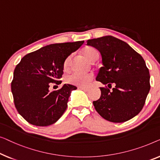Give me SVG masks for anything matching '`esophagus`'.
Returning <instances> with one entry per match:
<instances>
[{
	"mask_svg": "<svg viewBox=\"0 0 160 160\" xmlns=\"http://www.w3.org/2000/svg\"><path fill=\"white\" fill-rule=\"evenodd\" d=\"M79 88H80V89H81V90H82V91H85V92H88V91H89V90H90V88H83V87H80Z\"/></svg>",
	"mask_w": 160,
	"mask_h": 160,
	"instance_id": "obj_1",
	"label": "esophagus"
}]
</instances>
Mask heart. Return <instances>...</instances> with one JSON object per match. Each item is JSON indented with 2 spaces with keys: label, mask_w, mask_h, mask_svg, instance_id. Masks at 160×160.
Returning <instances> with one entry per match:
<instances>
[{
  "label": "heart",
  "mask_w": 160,
  "mask_h": 160,
  "mask_svg": "<svg viewBox=\"0 0 160 160\" xmlns=\"http://www.w3.org/2000/svg\"><path fill=\"white\" fill-rule=\"evenodd\" d=\"M83 54L88 59L90 62H93L96 58H98L99 53L98 51L91 47H88L83 50ZM71 57H68L65 59L64 62V68L67 69L70 64ZM93 79V74H82L78 72H73L69 75L67 77V82L70 83L72 85H76L80 87H86L89 85L90 83Z\"/></svg>",
  "instance_id": "1"
}]
</instances>
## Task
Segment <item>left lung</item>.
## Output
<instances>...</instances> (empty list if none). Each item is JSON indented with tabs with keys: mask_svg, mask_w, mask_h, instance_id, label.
<instances>
[{
	"mask_svg": "<svg viewBox=\"0 0 160 160\" xmlns=\"http://www.w3.org/2000/svg\"><path fill=\"white\" fill-rule=\"evenodd\" d=\"M97 49L103 67L96 80L103 85L101 97L93 102L98 114L109 122H123L136 116L143 109L150 90L149 71L143 57L127 42L111 35L87 40Z\"/></svg>",
	"mask_w": 160,
	"mask_h": 160,
	"instance_id": "1",
	"label": "left lung"
}]
</instances>
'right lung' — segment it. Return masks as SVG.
Masks as SVG:
<instances>
[{"instance_id": "add662e5", "label": "right lung", "mask_w": 160, "mask_h": 160, "mask_svg": "<svg viewBox=\"0 0 160 160\" xmlns=\"http://www.w3.org/2000/svg\"><path fill=\"white\" fill-rule=\"evenodd\" d=\"M84 41L54 43L40 48L22 58L13 72L12 92L20 115L30 124L48 126L55 123L67 107L72 91L77 87L64 84L50 91L51 82L61 84L66 58Z\"/></svg>"}]
</instances>
